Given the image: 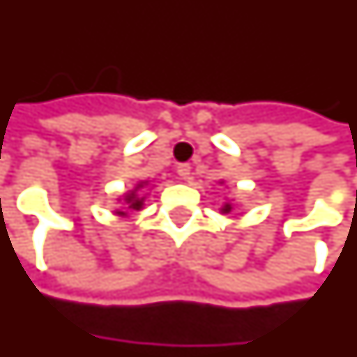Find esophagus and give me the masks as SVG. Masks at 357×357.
<instances>
[{"mask_svg": "<svg viewBox=\"0 0 357 357\" xmlns=\"http://www.w3.org/2000/svg\"><path fill=\"white\" fill-rule=\"evenodd\" d=\"M190 171H192L190 163H181V165L176 167V173H178V176H181V178H184V181H188L190 178Z\"/></svg>", "mask_w": 357, "mask_h": 357, "instance_id": "34e87169", "label": "esophagus"}]
</instances>
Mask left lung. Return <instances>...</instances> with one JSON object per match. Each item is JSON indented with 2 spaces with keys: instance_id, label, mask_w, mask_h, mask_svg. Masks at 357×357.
I'll return each mask as SVG.
<instances>
[{
  "instance_id": "obj_1",
  "label": "left lung",
  "mask_w": 357,
  "mask_h": 357,
  "mask_svg": "<svg viewBox=\"0 0 357 357\" xmlns=\"http://www.w3.org/2000/svg\"><path fill=\"white\" fill-rule=\"evenodd\" d=\"M230 211H232V205L230 204H226L225 207H222V213H230Z\"/></svg>"
}]
</instances>
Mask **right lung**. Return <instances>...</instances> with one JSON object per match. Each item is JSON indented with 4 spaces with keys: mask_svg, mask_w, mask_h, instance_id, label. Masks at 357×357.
<instances>
[{
    "mask_svg": "<svg viewBox=\"0 0 357 357\" xmlns=\"http://www.w3.org/2000/svg\"><path fill=\"white\" fill-rule=\"evenodd\" d=\"M142 184H144V182H140L137 188H142ZM125 204L129 205V209L139 211L140 207H142V197H137V194H135V192H131V194H127V196H125ZM118 213L119 215H125L123 211H118Z\"/></svg>",
    "mask_w": 357,
    "mask_h": 357,
    "instance_id": "add662e5",
    "label": "right lung"
}]
</instances>
